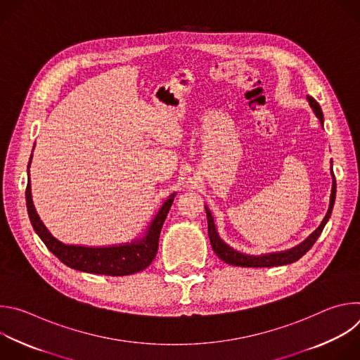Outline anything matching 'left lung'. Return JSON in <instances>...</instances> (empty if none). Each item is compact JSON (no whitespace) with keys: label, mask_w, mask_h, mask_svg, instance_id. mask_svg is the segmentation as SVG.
Masks as SVG:
<instances>
[{"label":"left lung","mask_w":360,"mask_h":360,"mask_svg":"<svg viewBox=\"0 0 360 360\" xmlns=\"http://www.w3.org/2000/svg\"><path fill=\"white\" fill-rule=\"evenodd\" d=\"M307 101H309V105L314 108L316 117L319 118L321 124L323 125V112L321 110V105L318 104V102L312 96H307ZM332 176H333V185H332V193H330V205H329L328 214H326L325 219L322 221L321 226L309 238H307L304 242H302L300 245H297V246H295V248H292L289 250H285V252L262 255V256H249V255H243L240 252L233 250L226 243H224L222 239L218 236L217 229H215V224H214V219H212V215L207 210L208 235H210V240H211L212 249L218 255V258L222 259L224 262H226L228 265L243 266V268H271V266H282V265H288V264L296 262L299 258H302V256L314 246V243L316 242V239L322 233L328 219L330 218V214H332V210H333V203H335V198H336V179H335L333 169H332Z\"/></svg>","instance_id":"obj_1"}]
</instances>
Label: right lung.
Here are the masks:
<instances>
[{
    "label": "right lung",
    "instance_id": "obj_1",
    "mask_svg": "<svg viewBox=\"0 0 360 360\" xmlns=\"http://www.w3.org/2000/svg\"><path fill=\"white\" fill-rule=\"evenodd\" d=\"M30 167V164H28ZM174 196L171 195L162 205V208L157 214L155 219L148 228V233L141 240H135L132 243L124 246H112V248H85V246H74L64 245L51 235L44 224L39 221V217L35 212L31 198V186L27 184L25 189V200L27 210L31 225L45 246L53 252L57 258L65 264L67 266L98 275H110V276H125L143 271L150 265L158 252V242L162 225L165 218L171 210L174 202Z\"/></svg>",
    "mask_w": 360,
    "mask_h": 360
}]
</instances>
